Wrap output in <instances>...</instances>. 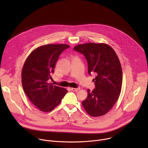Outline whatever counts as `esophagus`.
<instances>
[{
	"label": "esophagus",
	"mask_w": 148,
	"mask_h": 148,
	"mask_svg": "<svg viewBox=\"0 0 148 148\" xmlns=\"http://www.w3.org/2000/svg\"><path fill=\"white\" fill-rule=\"evenodd\" d=\"M79 88H71V90L73 91H74V92H76V91H78V90H79Z\"/></svg>",
	"instance_id": "1"
}]
</instances>
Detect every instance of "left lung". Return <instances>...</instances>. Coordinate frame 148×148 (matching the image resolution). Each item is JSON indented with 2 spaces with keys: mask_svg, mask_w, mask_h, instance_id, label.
Listing matches in <instances>:
<instances>
[{
  "mask_svg": "<svg viewBox=\"0 0 148 148\" xmlns=\"http://www.w3.org/2000/svg\"><path fill=\"white\" fill-rule=\"evenodd\" d=\"M75 51L82 53L88 62V74H97L95 88L88 89L82 105L88 115L97 117L107 114L118 101L122 88V70L114 49L105 43L78 45Z\"/></svg>",
  "mask_w": 148,
  "mask_h": 148,
  "instance_id": "8db88e82",
  "label": "left lung"
}]
</instances>
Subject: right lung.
<instances>
[{"instance_id":"1","label":"right lung","mask_w":148,"mask_h":148,"mask_svg":"<svg viewBox=\"0 0 148 148\" xmlns=\"http://www.w3.org/2000/svg\"><path fill=\"white\" fill-rule=\"evenodd\" d=\"M70 47L65 44H49L34 49L26 58L22 71L23 90L28 98L40 111L53 110L68 91L53 86L48 80L61 53Z\"/></svg>"}]
</instances>
